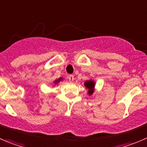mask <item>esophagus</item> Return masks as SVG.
Listing matches in <instances>:
<instances>
[{"label": "esophagus", "instance_id": "1", "mask_svg": "<svg viewBox=\"0 0 147 147\" xmlns=\"http://www.w3.org/2000/svg\"><path fill=\"white\" fill-rule=\"evenodd\" d=\"M68 80H69V81L70 82H73V80H74V75H69V76H68Z\"/></svg>", "mask_w": 147, "mask_h": 147}]
</instances>
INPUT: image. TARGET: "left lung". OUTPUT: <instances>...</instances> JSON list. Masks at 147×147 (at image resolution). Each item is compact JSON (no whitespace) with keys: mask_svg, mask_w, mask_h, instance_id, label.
I'll use <instances>...</instances> for the list:
<instances>
[{"mask_svg":"<svg viewBox=\"0 0 147 147\" xmlns=\"http://www.w3.org/2000/svg\"><path fill=\"white\" fill-rule=\"evenodd\" d=\"M84 86L88 89L89 94H92L94 92V82L92 80H88L84 82Z\"/></svg>","mask_w":147,"mask_h":147,"instance_id":"left-lung-1","label":"left lung"}]
</instances>
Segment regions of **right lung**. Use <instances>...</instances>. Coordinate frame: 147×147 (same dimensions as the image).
Here are the masks:
<instances>
[{
  "label": "right lung",
  "mask_w": 147,
  "mask_h": 147,
  "mask_svg": "<svg viewBox=\"0 0 147 147\" xmlns=\"http://www.w3.org/2000/svg\"><path fill=\"white\" fill-rule=\"evenodd\" d=\"M60 80H61V78H60V79H59L58 80H56V81H55V83H57V82H59V81H60Z\"/></svg>",
  "instance_id": "1"
}]
</instances>
